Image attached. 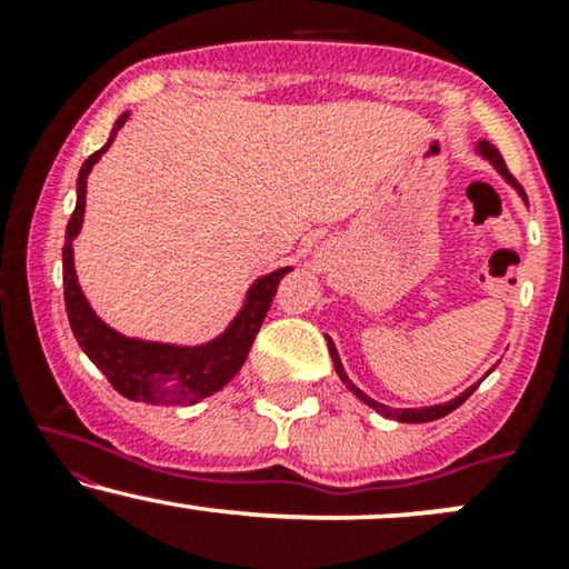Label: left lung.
Returning a JSON list of instances; mask_svg holds the SVG:
<instances>
[{
	"mask_svg": "<svg viewBox=\"0 0 569 569\" xmlns=\"http://www.w3.org/2000/svg\"><path fill=\"white\" fill-rule=\"evenodd\" d=\"M476 152H479L481 158H485V160L492 162V166H495V171H498V173L502 176V179H506L508 184H511V187L516 189V192H519L521 198L527 200L525 189H521L519 181H516L513 176H511V171H508L506 160H502V154L498 152V149L492 147V143H489V141H479V147H476ZM326 339H329V337H326ZM329 352H331V361H335V369H337L339 380H342L345 385H348V390H350V393L361 398V401L367 403V407H371V409H375V411H380L382 417H390V420H398V422H430V420H439V417L449 415V411H455L457 407H460V403L466 401V398L471 396L476 388H479V382H476V385H471V388L466 390V393H460V396L452 398V401H447V403H436V407H422V409H390V407H385V403L375 401V398H369L367 393H363V390H358L356 385L350 382V377L345 375V369H342V361H339V356H337V348H335V342H331V339H329Z\"/></svg>",
	"mask_w": 569,
	"mask_h": 569,
	"instance_id": "1",
	"label": "left lung"
}]
</instances>
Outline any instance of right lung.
I'll use <instances>...</instances> for the list:
<instances>
[{
    "label": "right lung",
    "instance_id": "1",
    "mask_svg": "<svg viewBox=\"0 0 569 569\" xmlns=\"http://www.w3.org/2000/svg\"><path fill=\"white\" fill-rule=\"evenodd\" d=\"M126 120L128 112L114 122L109 141L82 162L80 176H77V206L67 224V246H63V299H67V316L84 356L103 371V377L112 382L117 393L130 398V401L160 403V407L162 403H198L200 398L213 396L217 390L224 388L243 367L248 350H251L253 339L262 329L272 297H276L280 278L291 272V267H280L270 276L259 278L248 289L243 310L227 326L224 335H219L206 345L181 348V345L143 342V339L122 337L114 329H109L96 316L93 307L84 299L80 283H77L71 243H74L82 227L84 189H88L90 168L101 160V154L107 152L109 143L114 141L117 130L122 128Z\"/></svg>",
    "mask_w": 569,
    "mask_h": 569
}]
</instances>
